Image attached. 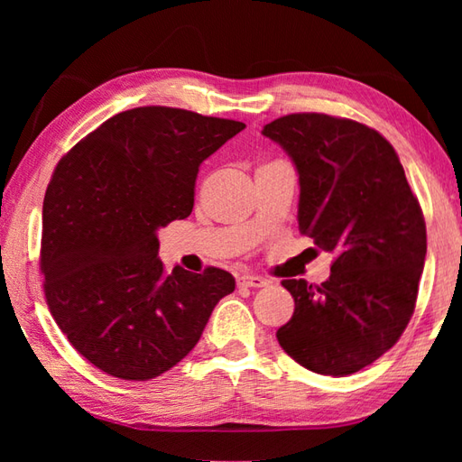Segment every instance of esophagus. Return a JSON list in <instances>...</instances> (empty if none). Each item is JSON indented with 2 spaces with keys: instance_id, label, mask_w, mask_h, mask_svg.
<instances>
[{
  "instance_id": "34e87169",
  "label": "esophagus",
  "mask_w": 462,
  "mask_h": 462,
  "mask_svg": "<svg viewBox=\"0 0 462 462\" xmlns=\"http://www.w3.org/2000/svg\"><path fill=\"white\" fill-rule=\"evenodd\" d=\"M238 286L240 288H263V286H268V282L260 276H254V273H244V276H238Z\"/></svg>"
}]
</instances>
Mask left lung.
<instances>
[{
	"instance_id": "8db88e82",
	"label": "left lung",
	"mask_w": 462,
	"mask_h": 462,
	"mask_svg": "<svg viewBox=\"0 0 462 462\" xmlns=\"http://www.w3.org/2000/svg\"><path fill=\"white\" fill-rule=\"evenodd\" d=\"M262 134L296 164L300 232L336 256L321 286L282 282L296 310L276 337L306 369L351 375L393 347L413 316L427 254L423 210L393 146L365 125L296 113Z\"/></svg>"
}]
</instances>
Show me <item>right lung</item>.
Listing matches in <instances>:
<instances>
[{"label":"right lung","instance_id":"right-lung-1","mask_svg":"<svg viewBox=\"0 0 462 462\" xmlns=\"http://www.w3.org/2000/svg\"><path fill=\"white\" fill-rule=\"evenodd\" d=\"M246 129L172 106H136L77 143L43 200L42 273L49 311L95 367L126 381L169 371L234 291L232 273H169L161 228L190 216L200 164Z\"/></svg>","mask_w":462,"mask_h":462}]
</instances>
